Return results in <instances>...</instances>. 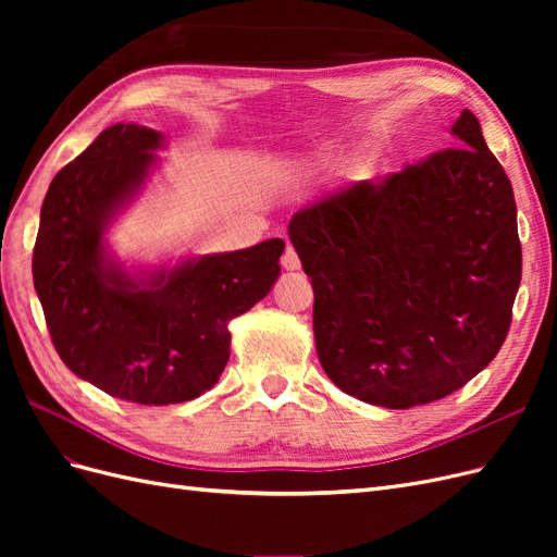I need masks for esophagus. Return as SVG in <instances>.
<instances>
[{
  "mask_svg": "<svg viewBox=\"0 0 557 557\" xmlns=\"http://www.w3.org/2000/svg\"><path fill=\"white\" fill-rule=\"evenodd\" d=\"M281 264H283L285 272H297V269L301 267V262H299V256H297V250H295L293 246L285 248L283 258H281Z\"/></svg>",
  "mask_w": 557,
  "mask_h": 557,
  "instance_id": "obj_1",
  "label": "esophagus"
}]
</instances>
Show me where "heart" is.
Instances as JSON below:
<instances>
[{
    "mask_svg": "<svg viewBox=\"0 0 557 557\" xmlns=\"http://www.w3.org/2000/svg\"><path fill=\"white\" fill-rule=\"evenodd\" d=\"M352 172H356L358 176H367L369 172H372V158H360L356 162V166H352Z\"/></svg>",
    "mask_w": 557,
    "mask_h": 557,
    "instance_id": "b5f03b06",
    "label": "heart"
}]
</instances>
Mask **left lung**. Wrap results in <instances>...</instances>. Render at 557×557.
<instances>
[{
  "label": "left lung",
  "instance_id": "1",
  "mask_svg": "<svg viewBox=\"0 0 557 557\" xmlns=\"http://www.w3.org/2000/svg\"><path fill=\"white\" fill-rule=\"evenodd\" d=\"M450 134L458 148L320 197L288 225L313 285L320 364L376 407L460 391L511 325L522 269L511 181L469 109Z\"/></svg>",
  "mask_w": 557,
  "mask_h": 557
}]
</instances>
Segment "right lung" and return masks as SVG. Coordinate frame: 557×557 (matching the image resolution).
Listing matches in <instances>:
<instances>
[{
  "instance_id": "add662e5",
  "label": "right lung",
  "mask_w": 557,
  "mask_h": 557,
  "mask_svg": "<svg viewBox=\"0 0 557 557\" xmlns=\"http://www.w3.org/2000/svg\"><path fill=\"white\" fill-rule=\"evenodd\" d=\"M160 132L115 123L50 181L32 258L50 339L72 372L111 397L181 404L230 358L232 318L272 290L283 239L176 264L125 267L109 250L115 215L141 193Z\"/></svg>"
}]
</instances>
